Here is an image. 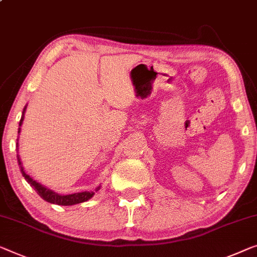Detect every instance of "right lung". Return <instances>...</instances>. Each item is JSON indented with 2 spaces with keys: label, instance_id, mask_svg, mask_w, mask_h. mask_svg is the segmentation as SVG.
<instances>
[{
  "label": "right lung",
  "instance_id": "obj_1",
  "mask_svg": "<svg viewBox=\"0 0 257 257\" xmlns=\"http://www.w3.org/2000/svg\"><path fill=\"white\" fill-rule=\"evenodd\" d=\"M25 109H26V106L24 107V109H23V115H22L21 121H19V127H21L23 123V120H24ZM19 133H21V128H18V134ZM17 147H18V142H17ZM17 157H18L17 158L18 164H19V167H21V172H22L23 177H24L26 181H28L30 185L37 190L38 195H39L41 198H44L45 201H47L48 203H53V204H57V205H74V204H78V203L86 202L94 195V191H82V193H75V194H70V195L56 194L55 191L46 188V187L40 185L39 182H37L36 180H33L32 178H31L29 174H26L24 171V167L22 166L21 158H19V156H17ZM99 188H100V187H98L97 190Z\"/></svg>",
  "mask_w": 257,
  "mask_h": 257
}]
</instances>
